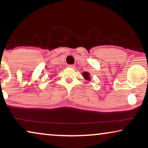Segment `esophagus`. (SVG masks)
I'll return each instance as SVG.
<instances>
[{
  "instance_id": "obj_1",
  "label": "esophagus",
  "mask_w": 148,
  "mask_h": 148,
  "mask_svg": "<svg viewBox=\"0 0 148 148\" xmlns=\"http://www.w3.org/2000/svg\"><path fill=\"white\" fill-rule=\"evenodd\" d=\"M68 66L69 68H75V66L72 65V64H70V65H68Z\"/></svg>"
}]
</instances>
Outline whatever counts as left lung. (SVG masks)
Masks as SVG:
<instances>
[{"mask_svg":"<svg viewBox=\"0 0 148 148\" xmlns=\"http://www.w3.org/2000/svg\"><path fill=\"white\" fill-rule=\"evenodd\" d=\"M83 74H84L83 76H84V78H86V80H88V79H89V74H88V72H87V73H86V72H84Z\"/></svg>","mask_w":148,"mask_h":148,"instance_id":"obj_1","label":"left lung"}]
</instances>
